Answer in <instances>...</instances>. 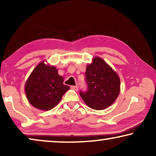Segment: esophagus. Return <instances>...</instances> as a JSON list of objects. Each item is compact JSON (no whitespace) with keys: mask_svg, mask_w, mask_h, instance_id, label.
Listing matches in <instances>:
<instances>
[{"mask_svg":"<svg viewBox=\"0 0 156 156\" xmlns=\"http://www.w3.org/2000/svg\"><path fill=\"white\" fill-rule=\"evenodd\" d=\"M71 89H72L74 91H77L78 90V87L77 86H72Z\"/></svg>","mask_w":156,"mask_h":156,"instance_id":"1","label":"esophagus"}]
</instances>
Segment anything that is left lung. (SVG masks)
<instances>
[{"label": "left lung", "mask_w": 156, "mask_h": 156, "mask_svg": "<svg viewBox=\"0 0 156 156\" xmlns=\"http://www.w3.org/2000/svg\"><path fill=\"white\" fill-rule=\"evenodd\" d=\"M87 90L80 94L85 104L95 110L110 106L120 92V79L116 72L99 57L93 59L85 72Z\"/></svg>", "instance_id": "8db88e82"}]
</instances>
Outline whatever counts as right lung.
<instances>
[{
	"mask_svg": "<svg viewBox=\"0 0 156 156\" xmlns=\"http://www.w3.org/2000/svg\"><path fill=\"white\" fill-rule=\"evenodd\" d=\"M63 82V77L59 75L55 66L46 65L42 62L36 66L25 83L27 100L38 109H52L70 89Z\"/></svg>",
	"mask_w": 156,
	"mask_h": 156,
	"instance_id": "add662e5",
	"label": "right lung"
}]
</instances>
